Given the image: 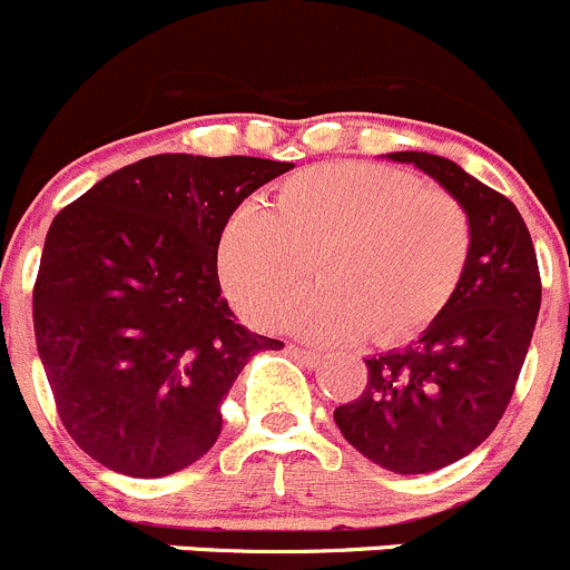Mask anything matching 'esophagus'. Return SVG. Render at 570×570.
Returning a JSON list of instances; mask_svg holds the SVG:
<instances>
[{
	"label": "esophagus",
	"mask_w": 570,
	"mask_h": 570,
	"mask_svg": "<svg viewBox=\"0 0 570 570\" xmlns=\"http://www.w3.org/2000/svg\"><path fill=\"white\" fill-rule=\"evenodd\" d=\"M285 352L291 354L293 360H298V363H302V365H307V368H315V365L321 363V354L318 352H313V348H302V346H296V343H287Z\"/></svg>",
	"instance_id": "obj_1"
}]
</instances>
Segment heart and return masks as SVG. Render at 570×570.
<instances>
[{
	"label": "heart",
	"instance_id": "1",
	"mask_svg": "<svg viewBox=\"0 0 570 570\" xmlns=\"http://www.w3.org/2000/svg\"><path fill=\"white\" fill-rule=\"evenodd\" d=\"M471 222L449 190L380 163H326L291 177L274 210L246 202L218 244V277L246 321L293 315L318 341L396 343L426 330L463 279Z\"/></svg>",
	"mask_w": 570,
	"mask_h": 570
}]
</instances>
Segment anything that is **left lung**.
<instances>
[{
  "mask_svg": "<svg viewBox=\"0 0 570 570\" xmlns=\"http://www.w3.org/2000/svg\"><path fill=\"white\" fill-rule=\"evenodd\" d=\"M441 183L471 222L463 279L419 341L368 357V385L335 424L371 463L430 474L471 454L504 415L540 309V272L521 213L446 157L393 151Z\"/></svg>",
  "mask_w": 570,
  "mask_h": 570,
  "instance_id": "obj_1",
  "label": "left lung"
}]
</instances>
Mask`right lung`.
<instances>
[{
  "label": "right lung",
  "mask_w": 570,
  "mask_h": 570,
  "mask_svg": "<svg viewBox=\"0 0 570 570\" xmlns=\"http://www.w3.org/2000/svg\"><path fill=\"white\" fill-rule=\"evenodd\" d=\"M293 163L155 155L55 216L32 291L36 343L71 441L105 469L168 476L222 435L244 365L283 341L235 321L218 285L229 216Z\"/></svg>",
  "instance_id": "add662e5"
}]
</instances>
